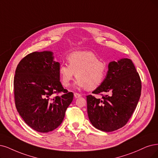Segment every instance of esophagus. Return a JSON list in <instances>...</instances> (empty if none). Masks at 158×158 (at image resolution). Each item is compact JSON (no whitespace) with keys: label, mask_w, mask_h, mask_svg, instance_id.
I'll return each mask as SVG.
<instances>
[{"label":"esophagus","mask_w":158,"mask_h":158,"mask_svg":"<svg viewBox=\"0 0 158 158\" xmlns=\"http://www.w3.org/2000/svg\"><path fill=\"white\" fill-rule=\"evenodd\" d=\"M74 97L75 98H79L81 97V94H79V93H74Z\"/></svg>","instance_id":"1"}]
</instances>
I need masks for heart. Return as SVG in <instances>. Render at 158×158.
I'll return each instance as SVG.
<instances>
[{
    "mask_svg": "<svg viewBox=\"0 0 158 158\" xmlns=\"http://www.w3.org/2000/svg\"><path fill=\"white\" fill-rule=\"evenodd\" d=\"M67 60L68 65L61 64L58 73L62 84L68 87L72 81L77 79L75 86L79 89L93 90L100 86L106 77L107 64L98 60V56L91 51H75L70 53Z\"/></svg>",
    "mask_w": 158,
    "mask_h": 158,
    "instance_id": "1",
    "label": "heart"
}]
</instances>
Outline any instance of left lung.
I'll list each match as a JSON object with an SVG mask.
<instances>
[{
	"label": "left lung",
	"mask_w": 158,
	"mask_h": 158,
	"mask_svg": "<svg viewBox=\"0 0 158 158\" xmlns=\"http://www.w3.org/2000/svg\"><path fill=\"white\" fill-rule=\"evenodd\" d=\"M141 81L129 58L109 62L103 83L92 93H106L102 99L86 96L87 113L93 126L110 132L126 124L141 96Z\"/></svg>",
	"instance_id": "left-lung-1"
}]
</instances>
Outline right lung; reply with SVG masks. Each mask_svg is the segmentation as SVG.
Here are the masks:
<instances>
[{
    "label": "right lung",
    "instance_id": "1",
    "mask_svg": "<svg viewBox=\"0 0 158 158\" xmlns=\"http://www.w3.org/2000/svg\"><path fill=\"white\" fill-rule=\"evenodd\" d=\"M60 63L53 52H33L19 62L14 81L15 107L25 123L35 131L48 133L62 122L73 94L60 81ZM63 92L62 95L55 94Z\"/></svg>",
    "mask_w": 158,
    "mask_h": 158
}]
</instances>
